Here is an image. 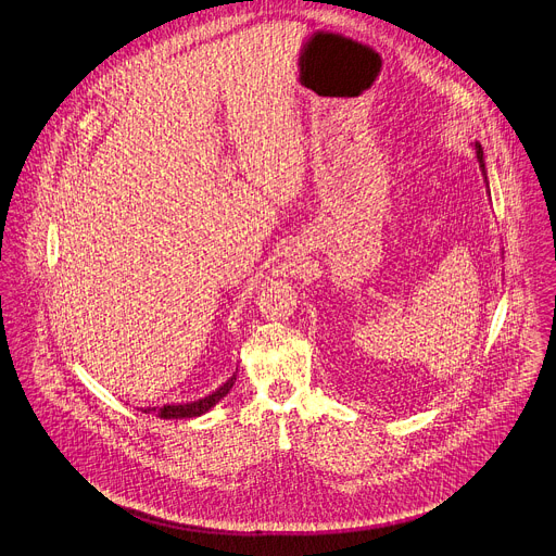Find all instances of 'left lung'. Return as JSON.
<instances>
[{"instance_id": "1", "label": "left lung", "mask_w": 556, "mask_h": 556, "mask_svg": "<svg viewBox=\"0 0 556 556\" xmlns=\"http://www.w3.org/2000/svg\"><path fill=\"white\" fill-rule=\"evenodd\" d=\"M475 150H477V160H479V168H481V173L485 175V162H483V148H481V143H475ZM485 181H488V175H485Z\"/></svg>"}]
</instances>
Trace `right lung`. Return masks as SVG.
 <instances>
[{"instance_id":"obj_1","label":"right lung","mask_w":556,"mask_h":556,"mask_svg":"<svg viewBox=\"0 0 556 556\" xmlns=\"http://www.w3.org/2000/svg\"><path fill=\"white\" fill-rule=\"evenodd\" d=\"M235 381H237V372L224 386H219L213 394H208L204 399L188 401V403H166V406H162V408H146L143 413H153L160 419H192V417H201V415H206L211 408L217 406V403L230 392Z\"/></svg>"}]
</instances>
